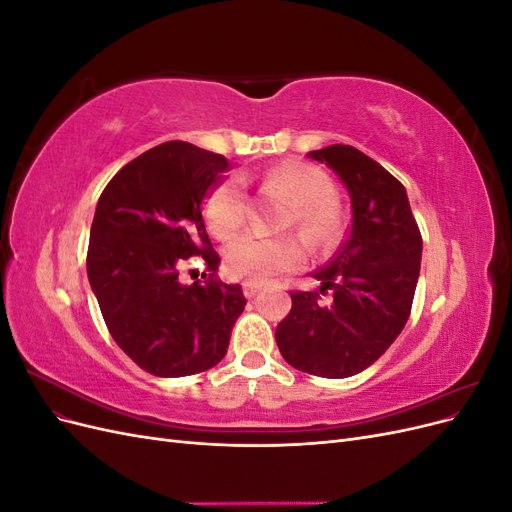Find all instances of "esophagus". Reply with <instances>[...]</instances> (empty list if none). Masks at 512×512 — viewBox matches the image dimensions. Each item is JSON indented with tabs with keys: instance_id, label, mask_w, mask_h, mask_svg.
I'll return each mask as SVG.
<instances>
[{
	"instance_id": "1",
	"label": "esophagus",
	"mask_w": 512,
	"mask_h": 512,
	"mask_svg": "<svg viewBox=\"0 0 512 512\" xmlns=\"http://www.w3.org/2000/svg\"><path fill=\"white\" fill-rule=\"evenodd\" d=\"M260 284L258 282H243V292H245V297L247 299H252V297H256V294L260 292Z\"/></svg>"
}]
</instances>
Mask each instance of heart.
<instances>
[{"instance_id": "1", "label": "heart", "mask_w": 512, "mask_h": 512, "mask_svg": "<svg viewBox=\"0 0 512 512\" xmlns=\"http://www.w3.org/2000/svg\"><path fill=\"white\" fill-rule=\"evenodd\" d=\"M265 183L282 185L294 196L297 205L290 222H299L314 241L327 243L337 235L339 213L333 205V183L324 170L312 164L288 162L273 168ZM205 209L215 235L228 237L237 232L250 218V198L241 177H228L215 185ZM305 254L307 247L301 237H267L260 232H245L226 245L224 269L239 280L269 282L297 267Z\"/></svg>"}]
</instances>
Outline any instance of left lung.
<instances>
[{
    "mask_svg": "<svg viewBox=\"0 0 512 512\" xmlns=\"http://www.w3.org/2000/svg\"><path fill=\"white\" fill-rule=\"evenodd\" d=\"M350 196L352 224L339 252L314 271L320 292H290V314L275 342L288 365L322 378L361 374L406 327L421 273L423 239L406 188L350 145L309 151ZM334 292L329 306L317 299Z\"/></svg>",
    "mask_w": 512,
    "mask_h": 512,
    "instance_id": "1",
    "label": "left lung"
}]
</instances>
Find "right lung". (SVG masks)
<instances>
[{"label": "right lung", "instance_id": "obj_1", "mask_svg": "<svg viewBox=\"0 0 512 512\" xmlns=\"http://www.w3.org/2000/svg\"><path fill=\"white\" fill-rule=\"evenodd\" d=\"M230 168L183 141L145 151L106 185L89 232L87 277L117 346L158 378L218 365L245 307L239 284H181L183 260L218 271L203 203Z\"/></svg>", "mask_w": 512, "mask_h": 512}]
</instances>
